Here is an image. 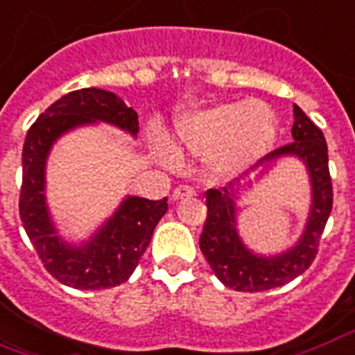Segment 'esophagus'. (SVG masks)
Listing matches in <instances>:
<instances>
[{"label":"esophagus","instance_id":"1","mask_svg":"<svg viewBox=\"0 0 355 355\" xmlns=\"http://www.w3.org/2000/svg\"><path fill=\"white\" fill-rule=\"evenodd\" d=\"M196 196V189L188 186V184H180L177 188L173 189L171 199L173 201H178V199H184V197H193Z\"/></svg>","mask_w":355,"mask_h":355}]
</instances>
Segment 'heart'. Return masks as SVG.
Here are the masks:
<instances>
[{
	"label": "heart",
	"instance_id": "obj_1",
	"mask_svg": "<svg viewBox=\"0 0 355 355\" xmlns=\"http://www.w3.org/2000/svg\"><path fill=\"white\" fill-rule=\"evenodd\" d=\"M175 134L188 153L207 158L218 177L234 178L251 171L274 145L275 117L255 100L220 104L182 115ZM154 147L164 162L175 159V148L164 135L154 139Z\"/></svg>",
	"mask_w": 355,
	"mask_h": 355
}]
</instances>
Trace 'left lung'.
<instances>
[{
  "label": "left lung",
  "mask_w": 355,
  "mask_h": 355,
  "mask_svg": "<svg viewBox=\"0 0 355 355\" xmlns=\"http://www.w3.org/2000/svg\"><path fill=\"white\" fill-rule=\"evenodd\" d=\"M292 139L294 141L285 147L266 154L270 162L281 156H296L307 166L311 177L313 202L309 220L296 245L285 253L262 257L248 250L236 231L234 191L227 188L207 191V220L199 245L216 277L232 291L262 292L285 285L304 274L318 253V242L334 205L328 145L322 130L297 105H294Z\"/></svg>",
  "instance_id": "left-lung-1"
}]
</instances>
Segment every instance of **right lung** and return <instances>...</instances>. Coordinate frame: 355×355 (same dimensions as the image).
I'll use <instances>...</instances> for the list:
<instances>
[{
	"label": "right lung",
	"instance_id": "add662e5",
	"mask_svg": "<svg viewBox=\"0 0 355 355\" xmlns=\"http://www.w3.org/2000/svg\"><path fill=\"white\" fill-rule=\"evenodd\" d=\"M135 135L137 113L115 93L89 87L64 94L27 130L21 150L20 220L44 268L59 283L80 291L112 288L128 279L147 251L154 227L167 212V197L148 201L128 197L89 242H63L46 207L44 173L51 145L64 132L96 123Z\"/></svg>",
	"mask_w": 355,
	"mask_h": 355
}]
</instances>
